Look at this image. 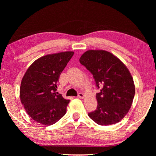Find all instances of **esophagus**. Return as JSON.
Wrapping results in <instances>:
<instances>
[{
  "mask_svg": "<svg viewBox=\"0 0 156 156\" xmlns=\"http://www.w3.org/2000/svg\"><path fill=\"white\" fill-rule=\"evenodd\" d=\"M77 97H78V98H84V94H83V93H82V92H79V93L78 94Z\"/></svg>",
  "mask_w": 156,
  "mask_h": 156,
  "instance_id": "34e87169",
  "label": "esophagus"
}]
</instances>
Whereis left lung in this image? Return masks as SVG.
<instances>
[{"mask_svg":"<svg viewBox=\"0 0 156 156\" xmlns=\"http://www.w3.org/2000/svg\"><path fill=\"white\" fill-rule=\"evenodd\" d=\"M80 62L93 76L96 86L97 107L88 113L92 120L100 125L120 121L131 107L135 95L133 79L120 59L103 50H88Z\"/></svg>","mask_w":156,"mask_h":156,"instance_id":"1","label":"left lung"}]
</instances>
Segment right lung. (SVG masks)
<instances>
[{"mask_svg":"<svg viewBox=\"0 0 156 156\" xmlns=\"http://www.w3.org/2000/svg\"><path fill=\"white\" fill-rule=\"evenodd\" d=\"M73 55V51H66L43 56L25 72L20 87V98L34 121L51 125L66 114L69 100L56 90L59 76Z\"/></svg>","mask_w":156,"mask_h":156,"instance_id":"right-lung-1","label":"right lung"}]
</instances>
